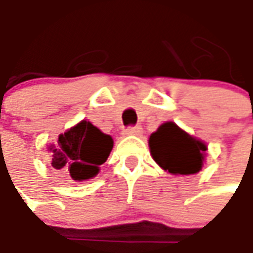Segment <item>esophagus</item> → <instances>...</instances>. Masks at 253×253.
<instances>
[{
    "instance_id": "34e87169",
    "label": "esophagus",
    "mask_w": 253,
    "mask_h": 253,
    "mask_svg": "<svg viewBox=\"0 0 253 253\" xmlns=\"http://www.w3.org/2000/svg\"><path fill=\"white\" fill-rule=\"evenodd\" d=\"M142 126L141 125H132L124 129V135H141Z\"/></svg>"
}]
</instances>
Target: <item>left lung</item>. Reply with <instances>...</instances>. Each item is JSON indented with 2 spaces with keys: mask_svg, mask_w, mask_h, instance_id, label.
Segmentation results:
<instances>
[{
  "mask_svg": "<svg viewBox=\"0 0 253 253\" xmlns=\"http://www.w3.org/2000/svg\"><path fill=\"white\" fill-rule=\"evenodd\" d=\"M152 158L173 174H193L201 170L203 153L207 146L181 131L173 122H166L149 138Z\"/></svg>",
  "mask_w": 253,
  "mask_h": 253,
  "instance_id": "8db88e82",
  "label": "left lung"
}]
</instances>
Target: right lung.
Segmentation results:
<instances>
[{
  "label": "right lung",
  "mask_w": 253,
  "mask_h": 253,
  "mask_svg": "<svg viewBox=\"0 0 253 253\" xmlns=\"http://www.w3.org/2000/svg\"><path fill=\"white\" fill-rule=\"evenodd\" d=\"M112 138L102 133L91 122L82 121L62 133L50 148L52 166L69 173L74 180H87L98 173L112 149Z\"/></svg>",
  "instance_id": "right-lung-1"
}]
</instances>
